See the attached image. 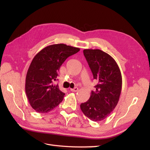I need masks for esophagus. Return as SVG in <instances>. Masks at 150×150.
Instances as JSON below:
<instances>
[{
	"label": "esophagus",
	"instance_id": "1",
	"mask_svg": "<svg viewBox=\"0 0 150 150\" xmlns=\"http://www.w3.org/2000/svg\"><path fill=\"white\" fill-rule=\"evenodd\" d=\"M71 90V91H73V92H77V91H79V88H77V87H75V88H74L71 89V90Z\"/></svg>",
	"mask_w": 150,
	"mask_h": 150
}]
</instances>
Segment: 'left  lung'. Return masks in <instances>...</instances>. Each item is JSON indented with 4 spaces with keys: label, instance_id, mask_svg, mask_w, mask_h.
Masks as SVG:
<instances>
[{
    "label": "left lung",
    "instance_id": "1",
    "mask_svg": "<svg viewBox=\"0 0 150 150\" xmlns=\"http://www.w3.org/2000/svg\"><path fill=\"white\" fill-rule=\"evenodd\" d=\"M84 55L97 82L88 101L81 109L88 119L99 122L106 119L119 102L122 89V75L115 60L100 50H84Z\"/></svg>",
    "mask_w": 150,
    "mask_h": 150
}]
</instances>
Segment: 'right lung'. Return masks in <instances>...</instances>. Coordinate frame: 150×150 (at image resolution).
Masks as SVG:
<instances>
[{
	"instance_id": "add662e5",
	"label": "right lung",
	"mask_w": 150,
	"mask_h": 150,
	"mask_svg": "<svg viewBox=\"0 0 150 150\" xmlns=\"http://www.w3.org/2000/svg\"><path fill=\"white\" fill-rule=\"evenodd\" d=\"M79 51L78 47L64 44H53L34 57L26 74L25 90L31 106L37 112H50L62 101L65 94L54 81L66 59Z\"/></svg>"
}]
</instances>
